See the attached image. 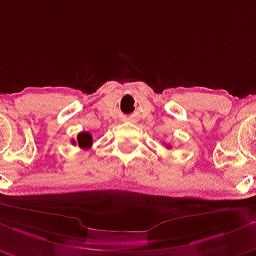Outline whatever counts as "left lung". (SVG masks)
Wrapping results in <instances>:
<instances>
[{"label":"left lung","mask_w":256,"mask_h":256,"mask_svg":"<svg viewBox=\"0 0 256 256\" xmlns=\"http://www.w3.org/2000/svg\"><path fill=\"white\" fill-rule=\"evenodd\" d=\"M166 148H170V146H169V145H166Z\"/></svg>","instance_id":"8db88e82"}]
</instances>
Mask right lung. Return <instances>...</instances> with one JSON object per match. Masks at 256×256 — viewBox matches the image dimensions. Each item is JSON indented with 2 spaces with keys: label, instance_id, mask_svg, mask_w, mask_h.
<instances>
[{
  "label": "right lung",
  "instance_id": "add662e5",
  "mask_svg": "<svg viewBox=\"0 0 256 256\" xmlns=\"http://www.w3.org/2000/svg\"><path fill=\"white\" fill-rule=\"evenodd\" d=\"M92 143H93L92 134H90V132H80V134H78L76 140H72L73 145H79V148H90Z\"/></svg>",
  "mask_w": 256,
  "mask_h": 256
}]
</instances>
